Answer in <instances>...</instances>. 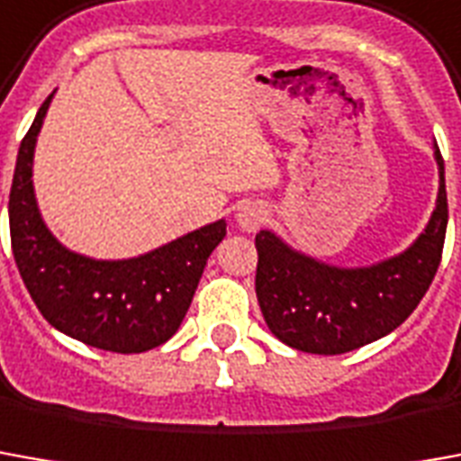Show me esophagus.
<instances>
[{"label":"esophagus","mask_w":461,"mask_h":461,"mask_svg":"<svg viewBox=\"0 0 461 461\" xmlns=\"http://www.w3.org/2000/svg\"><path fill=\"white\" fill-rule=\"evenodd\" d=\"M264 220H267V212H264L262 204H254V202L244 204L237 212V221L244 231H257L264 224Z\"/></svg>","instance_id":"1"}]
</instances>
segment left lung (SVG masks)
Segmentation results:
<instances>
[{
	"mask_svg": "<svg viewBox=\"0 0 461 461\" xmlns=\"http://www.w3.org/2000/svg\"><path fill=\"white\" fill-rule=\"evenodd\" d=\"M429 224L411 247L372 267H331L292 249L275 231L257 234V299L279 342L309 354H344L387 337L417 309L442 262L447 234L444 159Z\"/></svg>",
	"mask_w": 461,
	"mask_h": 461,
	"instance_id": "8db88e82",
	"label": "left lung"
}]
</instances>
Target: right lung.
<instances>
[{
  "label": "right lung",
  "instance_id": "add662e5",
  "mask_svg": "<svg viewBox=\"0 0 461 461\" xmlns=\"http://www.w3.org/2000/svg\"><path fill=\"white\" fill-rule=\"evenodd\" d=\"M51 96L19 144L9 192V234L19 275L41 317L67 337L104 352L154 349L179 330L209 254L227 234V221H212L131 259H92L67 249L41 220L32 185L37 134Z\"/></svg>",
  "mask_w": 461,
  "mask_h": 461
}]
</instances>
